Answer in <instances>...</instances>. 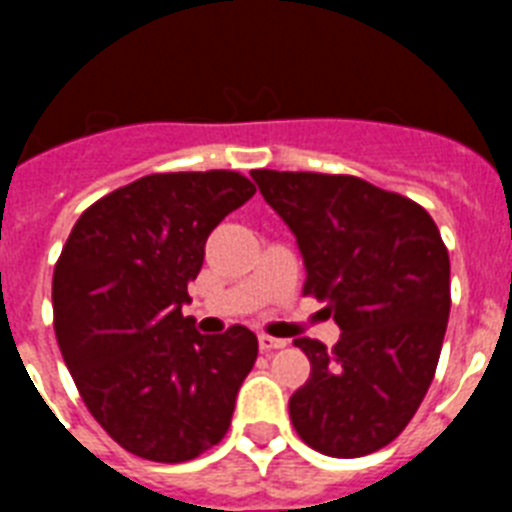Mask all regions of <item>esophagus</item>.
<instances>
[{"instance_id":"34e87169","label":"esophagus","mask_w":512,"mask_h":512,"mask_svg":"<svg viewBox=\"0 0 512 512\" xmlns=\"http://www.w3.org/2000/svg\"><path fill=\"white\" fill-rule=\"evenodd\" d=\"M257 342H260V350H263V353H273V350L287 348V340H281V337L260 335V337H257Z\"/></svg>"}]
</instances>
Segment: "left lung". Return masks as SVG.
<instances>
[{"label": "left lung", "instance_id": "left-lung-1", "mask_svg": "<svg viewBox=\"0 0 512 512\" xmlns=\"http://www.w3.org/2000/svg\"><path fill=\"white\" fill-rule=\"evenodd\" d=\"M297 236L303 295L327 303L337 345L300 337L311 377L289 398L305 444L329 457L388 446L420 409L449 321V252L433 217L353 175L255 170Z\"/></svg>", "mask_w": 512, "mask_h": 512}]
</instances>
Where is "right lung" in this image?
<instances>
[{"label":"right lung","instance_id":"add662e5","mask_svg":"<svg viewBox=\"0 0 512 512\" xmlns=\"http://www.w3.org/2000/svg\"><path fill=\"white\" fill-rule=\"evenodd\" d=\"M255 196L231 170L156 172L76 220L52 273V327L100 428L135 457L188 462L223 441L257 337L199 335L183 305L204 244Z\"/></svg>","mask_w":512,"mask_h":512}]
</instances>
